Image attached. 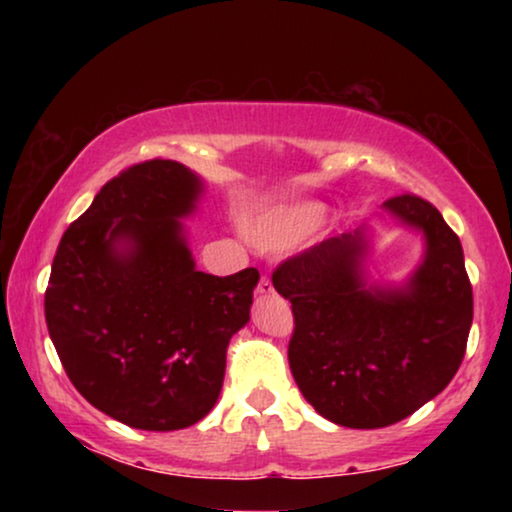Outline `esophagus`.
<instances>
[{"mask_svg":"<svg viewBox=\"0 0 512 512\" xmlns=\"http://www.w3.org/2000/svg\"><path fill=\"white\" fill-rule=\"evenodd\" d=\"M256 293H261V296H270V293H275V286H272L268 275L261 277V282L256 286Z\"/></svg>","mask_w":512,"mask_h":512,"instance_id":"obj_1","label":"esophagus"}]
</instances>
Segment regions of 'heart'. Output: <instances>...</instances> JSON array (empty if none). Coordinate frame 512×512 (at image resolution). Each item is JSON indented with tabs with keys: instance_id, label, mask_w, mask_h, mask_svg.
<instances>
[{
	"instance_id": "b5f03b06",
	"label": "heart",
	"mask_w": 512,
	"mask_h": 512,
	"mask_svg": "<svg viewBox=\"0 0 512 512\" xmlns=\"http://www.w3.org/2000/svg\"><path fill=\"white\" fill-rule=\"evenodd\" d=\"M319 214L321 209L317 205H307V202L272 209L256 223L254 235L265 247H289L314 226Z\"/></svg>"
}]
</instances>
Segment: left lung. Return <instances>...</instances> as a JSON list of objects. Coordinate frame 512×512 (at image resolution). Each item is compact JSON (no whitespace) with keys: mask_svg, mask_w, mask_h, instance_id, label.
<instances>
[{"mask_svg":"<svg viewBox=\"0 0 512 512\" xmlns=\"http://www.w3.org/2000/svg\"><path fill=\"white\" fill-rule=\"evenodd\" d=\"M384 209L424 233V261L403 286L368 284L366 230L314 244L272 272L291 303L289 366L321 417L382 429L410 417L457 373L473 324L464 249L443 214L419 195Z\"/></svg>","mask_w":512,"mask_h":512,"instance_id":"8db88e82","label":"left lung"}]
</instances>
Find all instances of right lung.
I'll return each instance as SVG.
<instances>
[{
  "instance_id": "obj_1",
  "label": "right lung",
  "mask_w": 512,
  "mask_h": 512,
  "mask_svg": "<svg viewBox=\"0 0 512 512\" xmlns=\"http://www.w3.org/2000/svg\"><path fill=\"white\" fill-rule=\"evenodd\" d=\"M202 181L146 160L102 186L55 251L44 312L62 368L90 405L144 431L214 408L226 349L249 321L258 270H195L184 226Z\"/></svg>"
}]
</instances>
